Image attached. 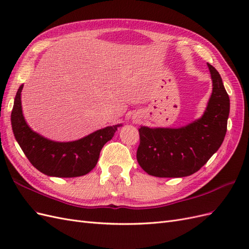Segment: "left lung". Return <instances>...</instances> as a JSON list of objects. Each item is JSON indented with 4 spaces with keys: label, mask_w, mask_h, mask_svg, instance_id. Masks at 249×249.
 <instances>
[{
    "label": "left lung",
    "mask_w": 249,
    "mask_h": 249,
    "mask_svg": "<svg viewBox=\"0 0 249 249\" xmlns=\"http://www.w3.org/2000/svg\"><path fill=\"white\" fill-rule=\"evenodd\" d=\"M212 94L200 118L180 127L140 126L137 161L149 176L183 178L205 165L227 134L230 97L219 72L210 63Z\"/></svg>",
    "instance_id": "obj_1"
}]
</instances>
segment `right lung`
I'll list each match as a JSON object with an SVG mask.
<instances>
[{"label": "right lung", "mask_w": 249, "mask_h": 249, "mask_svg": "<svg viewBox=\"0 0 249 249\" xmlns=\"http://www.w3.org/2000/svg\"><path fill=\"white\" fill-rule=\"evenodd\" d=\"M20 85L11 112V125L16 140L33 166L49 177L76 178L91 171L103 146L114 136L117 127L106 126L79 140L58 142L34 132L27 124L21 109Z\"/></svg>", "instance_id": "1"}]
</instances>
